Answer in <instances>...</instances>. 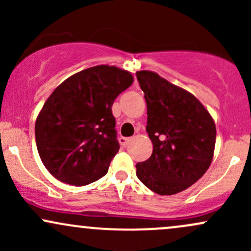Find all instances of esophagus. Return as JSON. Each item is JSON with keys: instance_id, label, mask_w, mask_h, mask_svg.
<instances>
[{"instance_id": "esophagus-1", "label": "esophagus", "mask_w": 251, "mask_h": 251, "mask_svg": "<svg viewBox=\"0 0 251 251\" xmlns=\"http://www.w3.org/2000/svg\"><path fill=\"white\" fill-rule=\"evenodd\" d=\"M129 140H131V138H126V137H120L119 138V143H120V145L123 146V148H126V146L128 145Z\"/></svg>"}]
</instances>
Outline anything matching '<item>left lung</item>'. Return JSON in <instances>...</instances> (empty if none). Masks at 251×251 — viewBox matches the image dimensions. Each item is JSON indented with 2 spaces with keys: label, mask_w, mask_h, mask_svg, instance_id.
<instances>
[{
  "label": "left lung",
  "mask_w": 251,
  "mask_h": 251,
  "mask_svg": "<svg viewBox=\"0 0 251 251\" xmlns=\"http://www.w3.org/2000/svg\"><path fill=\"white\" fill-rule=\"evenodd\" d=\"M148 106L146 132L153 144L137 177L158 195L184 191L206 172L214 157L216 125L195 96L151 71L135 73Z\"/></svg>",
  "instance_id": "8db88e82"
}]
</instances>
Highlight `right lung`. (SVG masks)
<instances>
[{"label":"right lung","instance_id":"1","mask_svg":"<svg viewBox=\"0 0 251 251\" xmlns=\"http://www.w3.org/2000/svg\"><path fill=\"white\" fill-rule=\"evenodd\" d=\"M133 82L127 71L100 65L60 83L35 123L43 165L62 183L87 185L103 177L119 151L112 105Z\"/></svg>","mask_w":251,"mask_h":251}]
</instances>
